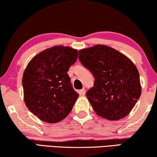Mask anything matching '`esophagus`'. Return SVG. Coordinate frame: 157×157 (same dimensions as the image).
Returning a JSON list of instances; mask_svg holds the SVG:
<instances>
[{
    "label": "esophagus",
    "instance_id": "1",
    "mask_svg": "<svg viewBox=\"0 0 157 157\" xmlns=\"http://www.w3.org/2000/svg\"><path fill=\"white\" fill-rule=\"evenodd\" d=\"M78 93H79V95H81V96H84V95H85V94H86L85 88H82V89L79 90Z\"/></svg>",
    "mask_w": 157,
    "mask_h": 157
}]
</instances>
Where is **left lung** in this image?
Here are the masks:
<instances>
[{"mask_svg":"<svg viewBox=\"0 0 157 157\" xmlns=\"http://www.w3.org/2000/svg\"><path fill=\"white\" fill-rule=\"evenodd\" d=\"M81 63L95 77L86 97L95 113L109 120L126 117L140 98L139 71L134 63L112 47L97 44L78 52Z\"/></svg>","mask_w":157,"mask_h":157,"instance_id":"8db88e82","label":"left lung"}]
</instances>
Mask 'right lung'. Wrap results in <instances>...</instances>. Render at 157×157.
I'll return each instance as SVG.
<instances>
[{
	"instance_id": "add662e5",
	"label": "right lung",
	"mask_w": 157,
	"mask_h": 157,
	"mask_svg": "<svg viewBox=\"0 0 157 157\" xmlns=\"http://www.w3.org/2000/svg\"><path fill=\"white\" fill-rule=\"evenodd\" d=\"M78 52L69 47L54 46L29 61L22 76L24 101L40 120L56 123L69 114L79 95L67 72Z\"/></svg>"
}]
</instances>
